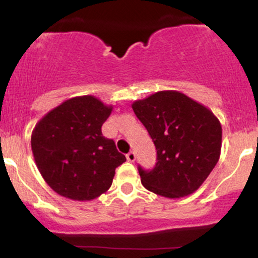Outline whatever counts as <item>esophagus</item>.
Instances as JSON below:
<instances>
[{
  "instance_id": "34e87169",
  "label": "esophagus",
  "mask_w": 258,
  "mask_h": 258,
  "mask_svg": "<svg viewBox=\"0 0 258 258\" xmlns=\"http://www.w3.org/2000/svg\"><path fill=\"white\" fill-rule=\"evenodd\" d=\"M126 158H127V160H128L130 162H135V160H136V153H135V152H130V153L126 155Z\"/></svg>"
}]
</instances>
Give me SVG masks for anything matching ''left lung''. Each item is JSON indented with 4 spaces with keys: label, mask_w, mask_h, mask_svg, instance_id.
I'll use <instances>...</instances> for the list:
<instances>
[{
    "label": "left lung",
    "mask_w": 258,
    "mask_h": 258,
    "mask_svg": "<svg viewBox=\"0 0 258 258\" xmlns=\"http://www.w3.org/2000/svg\"><path fill=\"white\" fill-rule=\"evenodd\" d=\"M132 109L158 154L153 170L138 167L144 188L168 199L193 194L220 159V120L205 105L178 91L156 92L136 100Z\"/></svg>",
    "instance_id": "obj_1"
}]
</instances>
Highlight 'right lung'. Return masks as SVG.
I'll use <instances>...</instances> for the list:
<instances>
[{
    "mask_svg": "<svg viewBox=\"0 0 258 258\" xmlns=\"http://www.w3.org/2000/svg\"><path fill=\"white\" fill-rule=\"evenodd\" d=\"M112 111L93 96L74 97L35 126L31 149L41 176L55 193L88 201L110 188L115 168L126 161L102 125Z\"/></svg>",
    "mask_w": 258,
    "mask_h": 258,
    "instance_id": "obj_1",
    "label": "right lung"
}]
</instances>
